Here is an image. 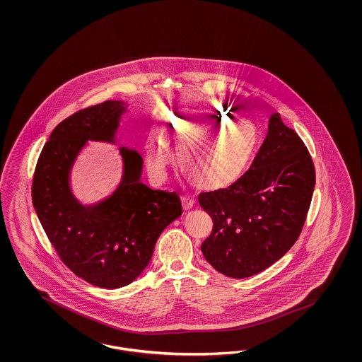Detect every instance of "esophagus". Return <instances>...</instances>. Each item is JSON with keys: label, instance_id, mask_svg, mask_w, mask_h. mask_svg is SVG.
<instances>
[{"label": "esophagus", "instance_id": "1", "mask_svg": "<svg viewBox=\"0 0 362 362\" xmlns=\"http://www.w3.org/2000/svg\"><path fill=\"white\" fill-rule=\"evenodd\" d=\"M182 206H183L185 211H189L195 206V202L191 197H182Z\"/></svg>", "mask_w": 362, "mask_h": 362}]
</instances>
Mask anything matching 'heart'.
<instances>
[{
  "mask_svg": "<svg viewBox=\"0 0 362 362\" xmlns=\"http://www.w3.org/2000/svg\"><path fill=\"white\" fill-rule=\"evenodd\" d=\"M216 124L214 125L213 123ZM213 126L206 132L201 129ZM168 142L175 143L180 171L202 189L230 186L244 175L257 147V132L247 121H224L221 112L200 110L179 112L163 129ZM153 132L146 142V167L153 183H163L173 160L168 143Z\"/></svg>",
  "mask_w": 362,
  "mask_h": 362,
  "instance_id": "1",
  "label": "heart"
}]
</instances>
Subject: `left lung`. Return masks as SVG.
I'll return each mask as SVG.
<instances>
[{"mask_svg": "<svg viewBox=\"0 0 362 362\" xmlns=\"http://www.w3.org/2000/svg\"><path fill=\"white\" fill-rule=\"evenodd\" d=\"M316 183L305 144L271 114L250 170L228 188L199 195L214 220L202 252L219 274L245 279L280 260L296 243Z\"/></svg>", "mask_w": 362, "mask_h": 362, "instance_id": "left-lung-1", "label": "left lung"}]
</instances>
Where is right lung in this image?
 <instances>
[{
	"label": "right lung",
	"instance_id": "add662e5",
	"mask_svg": "<svg viewBox=\"0 0 362 362\" xmlns=\"http://www.w3.org/2000/svg\"><path fill=\"white\" fill-rule=\"evenodd\" d=\"M126 100H106L61 122L49 136L33 177V206L62 262L90 284L117 289L141 276L168 224L182 215L174 192L142 182L143 158L119 146L122 174L107 197L82 203L71 173L88 142L118 143Z\"/></svg>",
	"mask_w": 362,
	"mask_h": 362
}]
</instances>
